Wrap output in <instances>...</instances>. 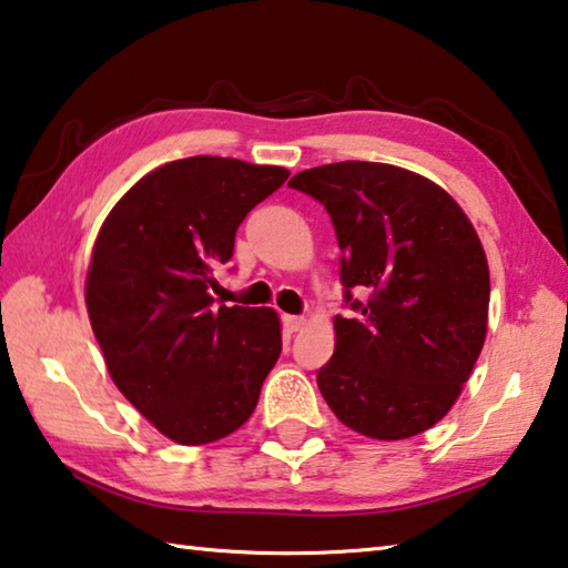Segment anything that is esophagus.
<instances>
[{
	"label": "esophagus",
	"mask_w": 568,
	"mask_h": 568,
	"mask_svg": "<svg viewBox=\"0 0 568 568\" xmlns=\"http://www.w3.org/2000/svg\"><path fill=\"white\" fill-rule=\"evenodd\" d=\"M305 325V318H301V315H283V328L287 333H297Z\"/></svg>",
	"instance_id": "obj_1"
}]
</instances>
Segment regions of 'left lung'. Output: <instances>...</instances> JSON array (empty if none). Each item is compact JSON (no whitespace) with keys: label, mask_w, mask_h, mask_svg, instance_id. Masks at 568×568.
Returning <instances> with one entry per match:
<instances>
[{"label":"left lung","mask_w":568,"mask_h":568,"mask_svg":"<svg viewBox=\"0 0 568 568\" xmlns=\"http://www.w3.org/2000/svg\"><path fill=\"white\" fill-rule=\"evenodd\" d=\"M287 185L328 210L353 311L333 321L325 403L368 438L423 434L454 406L486 341L491 283L474 225L436 182L383 162H333Z\"/></svg>","instance_id":"obj_1"}]
</instances>
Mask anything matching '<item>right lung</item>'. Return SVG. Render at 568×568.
<instances>
[{
  "label": "right lung",
  "instance_id": "obj_1",
  "mask_svg": "<svg viewBox=\"0 0 568 568\" xmlns=\"http://www.w3.org/2000/svg\"><path fill=\"white\" fill-rule=\"evenodd\" d=\"M287 175L235 158L168 162L100 230L84 293L94 338L114 386L175 444L243 426L283 351L273 307L215 305L210 291L240 223Z\"/></svg>",
  "mask_w": 568,
  "mask_h": 568
}]
</instances>
